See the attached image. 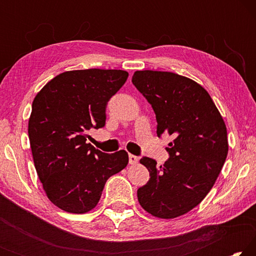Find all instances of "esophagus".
I'll list each match as a JSON object with an SVG mask.
<instances>
[{"instance_id":"obj_1","label":"esophagus","mask_w":256,"mask_h":256,"mask_svg":"<svg viewBox=\"0 0 256 256\" xmlns=\"http://www.w3.org/2000/svg\"><path fill=\"white\" fill-rule=\"evenodd\" d=\"M138 158L136 157V156H134V154H130L128 156V162L130 164H138Z\"/></svg>"}]
</instances>
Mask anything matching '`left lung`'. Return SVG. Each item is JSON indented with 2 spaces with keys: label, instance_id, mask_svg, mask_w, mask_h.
I'll return each mask as SVG.
<instances>
[{
  "label": "left lung",
  "instance_id": "left-lung-1",
  "mask_svg": "<svg viewBox=\"0 0 256 256\" xmlns=\"http://www.w3.org/2000/svg\"><path fill=\"white\" fill-rule=\"evenodd\" d=\"M136 88L152 107L157 136L172 142L162 166L142 157L150 180L138 190V200L150 214L172 219L196 208L214 186L227 158V128L206 90L172 72L136 71Z\"/></svg>",
  "mask_w": 256,
  "mask_h": 256
}]
</instances>
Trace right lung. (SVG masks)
Here are the masks:
<instances>
[{
    "mask_svg": "<svg viewBox=\"0 0 256 256\" xmlns=\"http://www.w3.org/2000/svg\"><path fill=\"white\" fill-rule=\"evenodd\" d=\"M128 76L122 70H76L52 79L32 102L28 134L38 177L47 198L71 214L99 202L106 180L128 162L125 150L102 152L86 132L106 123V106Z\"/></svg>",
    "mask_w": 256,
    "mask_h": 256,
    "instance_id": "1",
    "label": "right lung"
}]
</instances>
